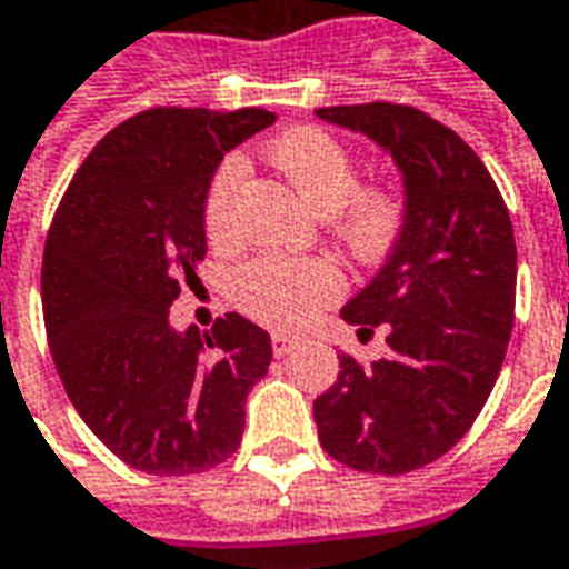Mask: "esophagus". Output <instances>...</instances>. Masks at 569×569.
<instances>
[{"label": "esophagus", "mask_w": 569, "mask_h": 569, "mask_svg": "<svg viewBox=\"0 0 569 569\" xmlns=\"http://www.w3.org/2000/svg\"><path fill=\"white\" fill-rule=\"evenodd\" d=\"M293 347L297 345H293L291 338H284V335H276V338H272V350H276V357H288Z\"/></svg>", "instance_id": "obj_1"}]
</instances>
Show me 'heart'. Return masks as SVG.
I'll use <instances>...</instances> for the list:
<instances>
[{"mask_svg":"<svg viewBox=\"0 0 569 569\" xmlns=\"http://www.w3.org/2000/svg\"><path fill=\"white\" fill-rule=\"evenodd\" d=\"M297 197L322 216H335V234L345 250L366 266L382 262L403 238L410 200L398 181H360L357 156L322 128H293L266 147ZM243 181L238 159L216 169L203 200V228L209 243L224 247L234 238V203ZM234 303L257 322L278 331H297L322 307L345 293V276L329 259L259 253L243 262L231 281Z\"/></svg>","mask_w":569,"mask_h":569,"instance_id":"obj_1","label":"heart"}]
</instances>
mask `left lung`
<instances>
[{"label":"left lung","mask_w":569,"mask_h":569,"mask_svg":"<svg viewBox=\"0 0 569 569\" xmlns=\"http://www.w3.org/2000/svg\"><path fill=\"white\" fill-rule=\"evenodd\" d=\"M316 116L382 143L403 171L410 219L382 272L341 319L385 329V360L341 353L312 400L319 441L350 470H419L470 432L505 363L517 303V243L505 197L460 133L413 106H329Z\"/></svg>","instance_id":"obj_1"}]
</instances>
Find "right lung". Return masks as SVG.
<instances>
[{
  "label": "right lung",
  "mask_w": 569,
  "mask_h": 569,
  "mask_svg": "<svg viewBox=\"0 0 569 569\" xmlns=\"http://www.w3.org/2000/svg\"><path fill=\"white\" fill-rule=\"evenodd\" d=\"M272 121L266 109H147L80 162L49 224L52 363L80 419L133 470L190 476L238 451L269 331L224 312L181 335L169 307L206 257L203 200L222 156Z\"/></svg>",
  "instance_id": "obj_1"
}]
</instances>
